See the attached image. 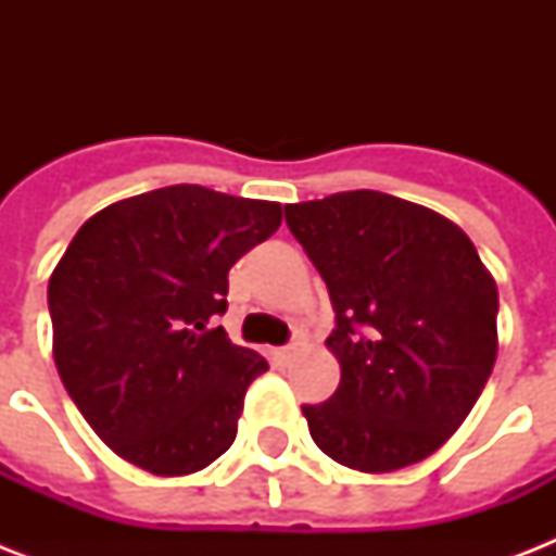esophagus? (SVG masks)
<instances>
[{
  "label": "esophagus",
  "instance_id": "esophagus-1",
  "mask_svg": "<svg viewBox=\"0 0 556 556\" xmlns=\"http://www.w3.org/2000/svg\"><path fill=\"white\" fill-rule=\"evenodd\" d=\"M291 355H294V346H282L274 352V357H277V361H282V364H286V361H291Z\"/></svg>",
  "mask_w": 556,
  "mask_h": 556
}]
</instances>
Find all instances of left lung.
<instances>
[{
  "label": "left lung",
  "mask_w": 556,
  "mask_h": 556,
  "mask_svg": "<svg viewBox=\"0 0 556 556\" xmlns=\"http://www.w3.org/2000/svg\"><path fill=\"white\" fill-rule=\"evenodd\" d=\"M334 305L338 392L305 404L314 444L364 473L432 456L496 361V282L450 218L387 192L286 204Z\"/></svg>",
  "instance_id": "left-lung-1"
}]
</instances>
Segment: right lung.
<instances>
[{"label": "right lung", "instance_id": "right-lung-1", "mask_svg": "<svg viewBox=\"0 0 556 556\" xmlns=\"http://www.w3.org/2000/svg\"><path fill=\"white\" fill-rule=\"evenodd\" d=\"M282 222L277 201L173 185L115 201L48 279L54 364L91 430L155 476L195 473L236 439L268 361L210 329L227 270Z\"/></svg>", "mask_w": 556, "mask_h": 556}]
</instances>
